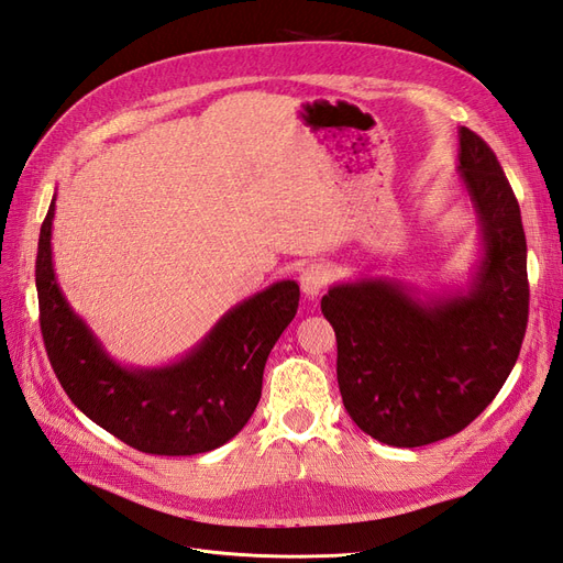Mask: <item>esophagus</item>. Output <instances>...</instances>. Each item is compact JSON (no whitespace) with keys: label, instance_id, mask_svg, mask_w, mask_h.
<instances>
[{"label":"esophagus","instance_id":"obj_1","mask_svg":"<svg viewBox=\"0 0 563 563\" xmlns=\"http://www.w3.org/2000/svg\"><path fill=\"white\" fill-rule=\"evenodd\" d=\"M327 282H329V272L319 263H312L300 272V288L308 298H317L323 291Z\"/></svg>","mask_w":563,"mask_h":563}]
</instances>
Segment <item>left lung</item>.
Listing matches in <instances>:
<instances>
[{
	"mask_svg": "<svg viewBox=\"0 0 563 563\" xmlns=\"http://www.w3.org/2000/svg\"><path fill=\"white\" fill-rule=\"evenodd\" d=\"M457 174L479 220L467 288L424 294L397 279L333 284L321 312L338 340V387L356 428L416 449L465 430L512 373L528 321L526 234L493 150L457 129Z\"/></svg>",
	"mask_w": 563,
	"mask_h": 563,
	"instance_id": "obj_1",
	"label": "left lung"
}]
</instances>
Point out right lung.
<instances>
[{"label": "right lung", "instance_id": "add662e5", "mask_svg": "<svg viewBox=\"0 0 563 563\" xmlns=\"http://www.w3.org/2000/svg\"><path fill=\"white\" fill-rule=\"evenodd\" d=\"M51 199L37 246L40 323L48 362L79 411L152 455L223 446L261 401L265 362L294 321L300 288L284 279L234 305L178 362L135 368L114 362L63 296L51 253Z\"/></svg>", "mask_w": 563, "mask_h": 563}]
</instances>
